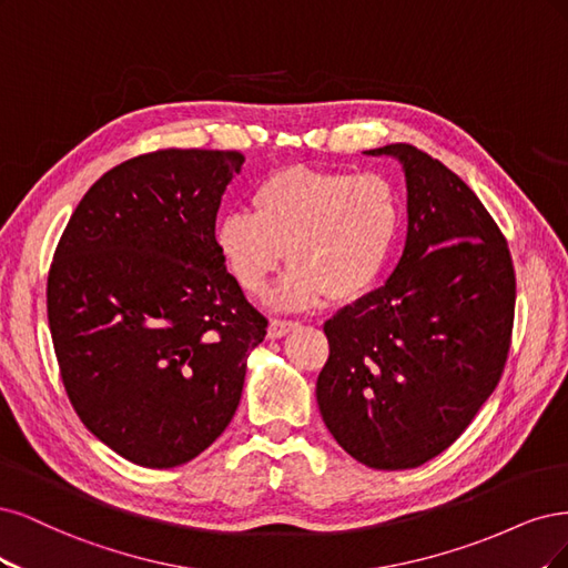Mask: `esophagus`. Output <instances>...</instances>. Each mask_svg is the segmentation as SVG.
I'll return each instance as SVG.
<instances>
[{"label":"esophagus","mask_w":568,"mask_h":568,"mask_svg":"<svg viewBox=\"0 0 568 568\" xmlns=\"http://www.w3.org/2000/svg\"><path fill=\"white\" fill-rule=\"evenodd\" d=\"M300 323L297 321H283V318H273L271 323H268V337L271 339H278V337H285L290 331H295Z\"/></svg>","instance_id":"esophagus-1"}]
</instances>
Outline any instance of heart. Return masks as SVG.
I'll return each instance as SVG.
<instances>
[{"instance_id":"b5f03b06","label":"heart","mask_w":568,"mask_h":568,"mask_svg":"<svg viewBox=\"0 0 568 568\" xmlns=\"http://www.w3.org/2000/svg\"><path fill=\"white\" fill-rule=\"evenodd\" d=\"M252 207L229 210L214 243L231 276L262 295L285 260L283 306L356 302L375 290L398 243L404 210L389 179L287 168L260 181Z\"/></svg>"}]
</instances>
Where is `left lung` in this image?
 Segmentation results:
<instances>
[{"label": "left lung", "mask_w": 568, "mask_h": 568, "mask_svg": "<svg viewBox=\"0 0 568 568\" xmlns=\"http://www.w3.org/2000/svg\"><path fill=\"white\" fill-rule=\"evenodd\" d=\"M400 162L404 254L382 287L325 321L316 382L325 427L354 460L413 469L444 453L498 387L515 323V266L481 200L410 143Z\"/></svg>", "instance_id": "8db88e82"}]
</instances>
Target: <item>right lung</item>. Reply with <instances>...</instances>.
<instances>
[{"label":"right lung","mask_w":568,"mask_h":568,"mask_svg":"<svg viewBox=\"0 0 568 568\" xmlns=\"http://www.w3.org/2000/svg\"><path fill=\"white\" fill-rule=\"evenodd\" d=\"M243 162L200 149L126 160L87 191L53 252L47 314L63 387L84 427L134 465L170 469L210 448L266 335L214 243Z\"/></svg>","instance_id":"1"}]
</instances>
